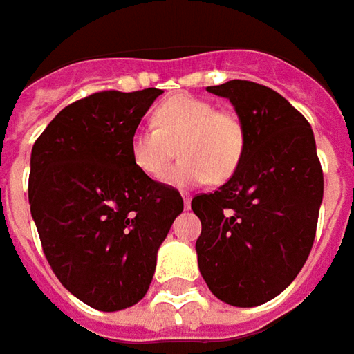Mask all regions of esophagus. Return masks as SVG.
Here are the masks:
<instances>
[{"label":"esophagus","mask_w":354,"mask_h":354,"mask_svg":"<svg viewBox=\"0 0 354 354\" xmlns=\"http://www.w3.org/2000/svg\"><path fill=\"white\" fill-rule=\"evenodd\" d=\"M182 198H184V207H186V209H189V203H192V198H189L188 194H184Z\"/></svg>","instance_id":"esophagus-1"}]
</instances>
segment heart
Instances as JSON below:
<instances>
[{
	"instance_id": "1",
	"label": "heart",
	"mask_w": 354,
	"mask_h": 354,
	"mask_svg": "<svg viewBox=\"0 0 354 354\" xmlns=\"http://www.w3.org/2000/svg\"><path fill=\"white\" fill-rule=\"evenodd\" d=\"M154 127H139L129 140V154L140 174L158 180L170 160H180L166 174V184L189 188L209 180L223 184L239 170L247 133L233 111L215 109L207 100L174 95L154 111Z\"/></svg>"
}]
</instances>
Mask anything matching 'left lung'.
Listing matches in <instances>:
<instances>
[{"label":"left lung","instance_id":"obj_1","mask_svg":"<svg viewBox=\"0 0 354 354\" xmlns=\"http://www.w3.org/2000/svg\"><path fill=\"white\" fill-rule=\"evenodd\" d=\"M245 125L239 170L200 194L198 266L215 298L261 306L284 292L310 257L323 200V172L308 119L282 95L249 80L209 86Z\"/></svg>","mask_w":354,"mask_h":354}]
</instances>
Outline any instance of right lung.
Masks as SVG:
<instances>
[{"instance_id":"right-lung-1","label":"right lung","mask_w":354,"mask_h":354,"mask_svg":"<svg viewBox=\"0 0 354 354\" xmlns=\"http://www.w3.org/2000/svg\"><path fill=\"white\" fill-rule=\"evenodd\" d=\"M160 93H92L32 145L29 203L44 257L70 294L100 311L145 298L158 247L184 209L180 192L140 174L129 154Z\"/></svg>"}]
</instances>
